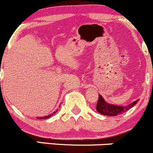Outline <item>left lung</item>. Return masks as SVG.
Returning <instances> with one entry per match:
<instances>
[{
  "label": "left lung",
  "instance_id": "left-lung-1",
  "mask_svg": "<svg viewBox=\"0 0 153 153\" xmlns=\"http://www.w3.org/2000/svg\"><path fill=\"white\" fill-rule=\"evenodd\" d=\"M138 101L139 100H136V101H134L131 104H128L127 106L114 105V104H110L107 103L104 99V97L101 94H99L96 110L99 113L102 115H105V116H118V115L122 114V113L130 110L131 107H133L137 103Z\"/></svg>",
  "mask_w": 153,
  "mask_h": 153
}]
</instances>
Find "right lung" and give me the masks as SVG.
Segmentation results:
<instances>
[{"label":"right lung","mask_w":153,"mask_h":153,"mask_svg":"<svg viewBox=\"0 0 153 153\" xmlns=\"http://www.w3.org/2000/svg\"><path fill=\"white\" fill-rule=\"evenodd\" d=\"M58 110H59V109H57V110H56V111H54L53 113H51V114H49V115H48V116H40V117H37V119H49V117H51V116H53L54 114H55V113H57V111Z\"/></svg>","instance_id":"add662e5"}]
</instances>
